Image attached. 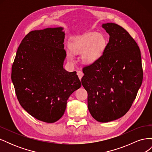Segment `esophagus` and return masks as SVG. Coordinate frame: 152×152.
<instances>
[{"mask_svg":"<svg viewBox=\"0 0 152 152\" xmlns=\"http://www.w3.org/2000/svg\"><path fill=\"white\" fill-rule=\"evenodd\" d=\"M77 75L79 76V79L81 80L82 77H83V75H84V73H82V72H81V71H78V72H77Z\"/></svg>","mask_w":152,"mask_h":152,"instance_id":"34e87169","label":"esophagus"}]
</instances>
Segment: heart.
I'll return each mask as SVG.
<instances>
[{
    "mask_svg": "<svg viewBox=\"0 0 152 152\" xmlns=\"http://www.w3.org/2000/svg\"><path fill=\"white\" fill-rule=\"evenodd\" d=\"M107 39L104 37L95 32H90L73 37L69 48L71 51L66 52V56L70 61H73V54H80L82 61L92 63L102 56L107 46Z\"/></svg>",
    "mask_w": 152,
    "mask_h": 152,
    "instance_id": "obj_1",
    "label": "heart"
}]
</instances>
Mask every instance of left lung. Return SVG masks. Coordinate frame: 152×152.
<instances>
[{
	"label": "left lung",
	"mask_w": 152,
	"mask_h": 152,
	"mask_svg": "<svg viewBox=\"0 0 152 152\" xmlns=\"http://www.w3.org/2000/svg\"><path fill=\"white\" fill-rule=\"evenodd\" d=\"M109 34L103 54L82 69L81 82L87 92V105L95 120L108 122L122 117L130 109L142 81L140 49L122 26L108 23Z\"/></svg>",
	"instance_id": "left-lung-1"
}]
</instances>
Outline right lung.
Returning a JSON list of instances; mask_svg holds the SVG:
<instances>
[{"label":"right lung","mask_w":152,"mask_h":152,"mask_svg":"<svg viewBox=\"0 0 152 152\" xmlns=\"http://www.w3.org/2000/svg\"><path fill=\"white\" fill-rule=\"evenodd\" d=\"M62 27L31 31L18 47L11 79L18 102L30 115L47 123L58 121L70 96L81 86L76 72L63 68L66 56Z\"/></svg>","instance_id":"add662e5"}]
</instances>
